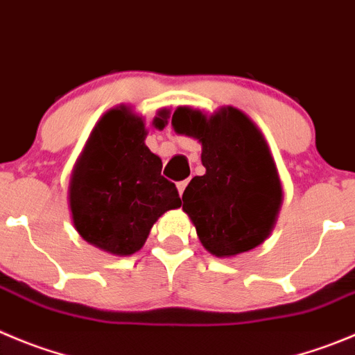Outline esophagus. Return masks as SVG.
<instances>
[{"mask_svg": "<svg viewBox=\"0 0 355 355\" xmlns=\"http://www.w3.org/2000/svg\"><path fill=\"white\" fill-rule=\"evenodd\" d=\"M187 184H189V180H182V182H178L177 184V189H178V194H184V191H185V187H187Z\"/></svg>", "mask_w": 355, "mask_h": 355, "instance_id": "34e87169", "label": "esophagus"}]
</instances>
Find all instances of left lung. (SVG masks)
Here are the masks:
<instances>
[{
  "mask_svg": "<svg viewBox=\"0 0 355 355\" xmlns=\"http://www.w3.org/2000/svg\"><path fill=\"white\" fill-rule=\"evenodd\" d=\"M175 131L203 145V177L185 187L184 211L208 252L231 257L257 247L270 234L282 203V185L266 140L243 112L223 108L211 117L182 107Z\"/></svg>",
  "mask_w": 355,
  "mask_h": 355,
  "instance_id": "8db88e82",
  "label": "left lung"
}]
</instances>
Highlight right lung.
Wrapping results in <instances>:
<instances>
[{
  "label": "right lung",
  "instance_id": "right-lung-1",
  "mask_svg": "<svg viewBox=\"0 0 355 355\" xmlns=\"http://www.w3.org/2000/svg\"><path fill=\"white\" fill-rule=\"evenodd\" d=\"M155 125L166 124L161 112ZM145 124L125 107L103 115L69 182L73 224L85 241L115 256L144 247L150 227L182 205L162 162L145 145Z\"/></svg>",
  "mask_w": 355,
  "mask_h": 355
}]
</instances>
